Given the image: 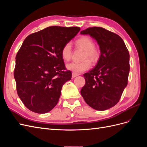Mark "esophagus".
<instances>
[{"mask_svg":"<svg viewBox=\"0 0 147 147\" xmlns=\"http://www.w3.org/2000/svg\"><path fill=\"white\" fill-rule=\"evenodd\" d=\"M79 75V74H76V73H72V78H75V77H77V76H78Z\"/></svg>","mask_w":147,"mask_h":147,"instance_id":"1","label":"esophagus"}]
</instances>
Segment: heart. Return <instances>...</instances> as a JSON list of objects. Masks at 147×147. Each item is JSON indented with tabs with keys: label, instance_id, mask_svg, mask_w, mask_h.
I'll use <instances>...</instances> for the list:
<instances>
[{
	"label": "heart",
	"instance_id": "heart-1",
	"mask_svg": "<svg viewBox=\"0 0 147 147\" xmlns=\"http://www.w3.org/2000/svg\"><path fill=\"white\" fill-rule=\"evenodd\" d=\"M75 45L84 50L82 62H74L67 65V68L74 73L78 74L90 69L91 66V60L93 63L98 60L100 56L99 48L94 45L92 40L88 36H82L77 38L75 42ZM61 57L65 61H69L72 56V48L70 44L67 43L62 48ZM90 59V60L88 59Z\"/></svg>",
	"mask_w": 147,
	"mask_h": 147
}]
</instances>
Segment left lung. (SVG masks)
<instances>
[{"label": "left lung", "instance_id": "left-lung-1", "mask_svg": "<svg viewBox=\"0 0 147 147\" xmlns=\"http://www.w3.org/2000/svg\"><path fill=\"white\" fill-rule=\"evenodd\" d=\"M80 33L95 38L101 53L95 67L83 75L85 84L81 94L91 107L105 110L117 104L127 86L129 53L118 35L103 28H89Z\"/></svg>", "mask_w": 147, "mask_h": 147}]
</instances>
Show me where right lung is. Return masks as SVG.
I'll use <instances>...</instances> for the list:
<instances>
[{
    "label": "right lung",
    "instance_id": "1",
    "mask_svg": "<svg viewBox=\"0 0 147 147\" xmlns=\"http://www.w3.org/2000/svg\"><path fill=\"white\" fill-rule=\"evenodd\" d=\"M80 30L50 26L25 38L16 56L14 77L18 95L32 112L47 113L58 102L62 87L72 78L61 50Z\"/></svg>",
    "mask_w": 147,
    "mask_h": 147
}]
</instances>
